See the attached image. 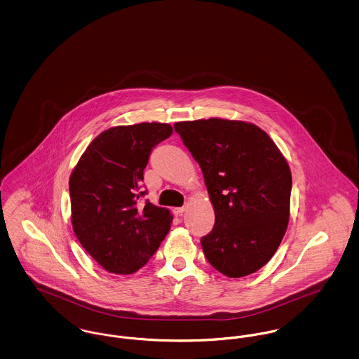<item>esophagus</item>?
Masks as SVG:
<instances>
[{"mask_svg": "<svg viewBox=\"0 0 359 359\" xmlns=\"http://www.w3.org/2000/svg\"><path fill=\"white\" fill-rule=\"evenodd\" d=\"M184 211H186V207H176V208H173V214L176 217H182Z\"/></svg>", "mask_w": 359, "mask_h": 359, "instance_id": "34e87169", "label": "esophagus"}]
</instances>
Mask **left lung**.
Wrapping results in <instances>:
<instances>
[{
    "label": "left lung",
    "mask_w": 359,
    "mask_h": 359,
    "mask_svg": "<svg viewBox=\"0 0 359 359\" xmlns=\"http://www.w3.org/2000/svg\"><path fill=\"white\" fill-rule=\"evenodd\" d=\"M203 172L215 212L214 229L201 239L207 261L238 278L272 257L290 221L292 175L272 138L243 121L175 123Z\"/></svg>",
    "instance_id": "left-lung-1"
}]
</instances>
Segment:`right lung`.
<instances>
[{
	"instance_id": "add662e5",
	"label": "right lung",
	"mask_w": 359,
	"mask_h": 359,
	"mask_svg": "<svg viewBox=\"0 0 359 359\" xmlns=\"http://www.w3.org/2000/svg\"><path fill=\"white\" fill-rule=\"evenodd\" d=\"M171 135V125L160 122L110 128L90 142L69 176L74 233L110 273L137 272L171 229L170 210L140 202L149 154Z\"/></svg>"
}]
</instances>
